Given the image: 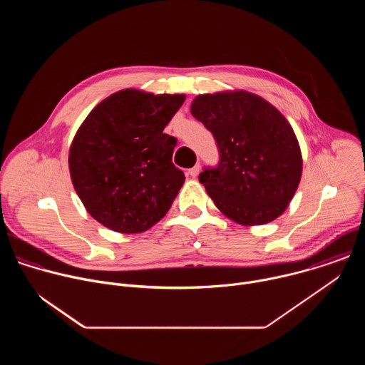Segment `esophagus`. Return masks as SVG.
<instances>
[{"label":"esophagus","instance_id":"34e87169","mask_svg":"<svg viewBox=\"0 0 365 365\" xmlns=\"http://www.w3.org/2000/svg\"><path fill=\"white\" fill-rule=\"evenodd\" d=\"M199 172H200V166H199V165H196V166H193L192 169H189V175H190L192 178H196V176L199 175Z\"/></svg>","mask_w":365,"mask_h":365}]
</instances>
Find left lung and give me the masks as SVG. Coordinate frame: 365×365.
<instances>
[{
	"mask_svg": "<svg viewBox=\"0 0 365 365\" xmlns=\"http://www.w3.org/2000/svg\"><path fill=\"white\" fill-rule=\"evenodd\" d=\"M190 113L220 150L218 166L199 175L218 210L241 225L279 218L302 176L299 141L283 114L247 91L197 95Z\"/></svg>",
	"mask_w": 365,
	"mask_h": 365,
	"instance_id": "obj_1",
	"label": "left lung"
}]
</instances>
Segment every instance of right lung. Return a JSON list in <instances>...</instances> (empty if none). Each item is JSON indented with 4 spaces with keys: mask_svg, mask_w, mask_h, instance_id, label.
Returning a JSON list of instances; mask_svg holds the SVG:
<instances>
[{
    "mask_svg": "<svg viewBox=\"0 0 365 365\" xmlns=\"http://www.w3.org/2000/svg\"><path fill=\"white\" fill-rule=\"evenodd\" d=\"M183 93L124 89L101 101L69 150L73 187L103 227L137 234L158 224L185 183L173 162L176 138L163 130Z\"/></svg>",
    "mask_w": 365,
    "mask_h": 365,
    "instance_id": "right-lung-1",
    "label": "right lung"
}]
</instances>
